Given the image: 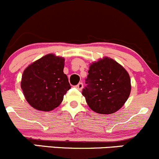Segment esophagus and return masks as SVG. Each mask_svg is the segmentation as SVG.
I'll list each match as a JSON object with an SVG mask.
<instances>
[{"label": "esophagus", "mask_w": 159, "mask_h": 159, "mask_svg": "<svg viewBox=\"0 0 159 159\" xmlns=\"http://www.w3.org/2000/svg\"><path fill=\"white\" fill-rule=\"evenodd\" d=\"M83 87H84V84H83V83H82V82H80V83H78V84L76 85V88H78V90H80V91H81V90L82 89V88H83Z\"/></svg>", "instance_id": "esophagus-1"}]
</instances>
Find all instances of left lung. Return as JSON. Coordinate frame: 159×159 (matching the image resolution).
<instances>
[{"label": "left lung", "mask_w": 159, "mask_h": 159, "mask_svg": "<svg viewBox=\"0 0 159 159\" xmlns=\"http://www.w3.org/2000/svg\"><path fill=\"white\" fill-rule=\"evenodd\" d=\"M82 91L89 107L101 114L120 110L131 91L127 71L116 61L104 58L91 65Z\"/></svg>", "instance_id": "left-lung-1"}]
</instances>
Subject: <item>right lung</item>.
I'll return each mask as SVG.
<instances>
[{
	"label": "right lung",
	"mask_w": 159,
	"mask_h": 159,
	"mask_svg": "<svg viewBox=\"0 0 159 159\" xmlns=\"http://www.w3.org/2000/svg\"><path fill=\"white\" fill-rule=\"evenodd\" d=\"M63 58L46 55L23 71L21 88L28 103L36 110L50 111L59 106L71 88L63 72Z\"/></svg>",
	"instance_id": "right-lung-1"
}]
</instances>
